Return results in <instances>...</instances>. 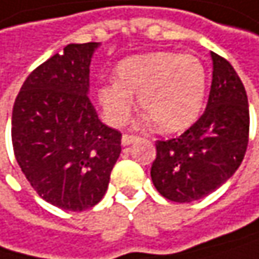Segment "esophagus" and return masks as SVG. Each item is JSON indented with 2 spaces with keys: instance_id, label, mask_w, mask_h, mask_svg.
Here are the masks:
<instances>
[{
  "instance_id": "34e87169",
  "label": "esophagus",
  "mask_w": 259,
  "mask_h": 259,
  "mask_svg": "<svg viewBox=\"0 0 259 259\" xmlns=\"http://www.w3.org/2000/svg\"><path fill=\"white\" fill-rule=\"evenodd\" d=\"M135 141H138V136H133V135H123L121 136V145L123 147H127L130 144H133Z\"/></svg>"
}]
</instances>
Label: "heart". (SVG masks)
I'll return each instance as SVG.
<instances>
[{
	"mask_svg": "<svg viewBox=\"0 0 259 259\" xmlns=\"http://www.w3.org/2000/svg\"><path fill=\"white\" fill-rule=\"evenodd\" d=\"M117 80L98 89V101L109 124L129 120L138 95L141 109L160 132L174 133L199 118L207 75L201 60L188 53L154 52L121 60Z\"/></svg>",
	"mask_w": 259,
	"mask_h": 259,
	"instance_id": "heart-1",
	"label": "heart"
}]
</instances>
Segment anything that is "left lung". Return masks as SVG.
<instances>
[{
    "label": "left lung",
    "instance_id": "obj_1",
    "mask_svg": "<svg viewBox=\"0 0 259 259\" xmlns=\"http://www.w3.org/2000/svg\"><path fill=\"white\" fill-rule=\"evenodd\" d=\"M213 72L203 115L179 138L157 141L151 179L157 191L177 203L203 199L239 169L249 141L245 85L234 68L210 53Z\"/></svg>",
    "mask_w": 259,
    "mask_h": 259
}]
</instances>
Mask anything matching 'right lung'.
Returning <instances> with one entry per match:
<instances>
[{"mask_svg":"<svg viewBox=\"0 0 259 259\" xmlns=\"http://www.w3.org/2000/svg\"><path fill=\"white\" fill-rule=\"evenodd\" d=\"M98 47L68 44L29 74L13 106L17 164L38 196L63 210L98 204L121 153V133L99 120L87 96Z\"/></svg>","mask_w":259,"mask_h":259,"instance_id":"add662e5","label":"right lung"}]
</instances>
